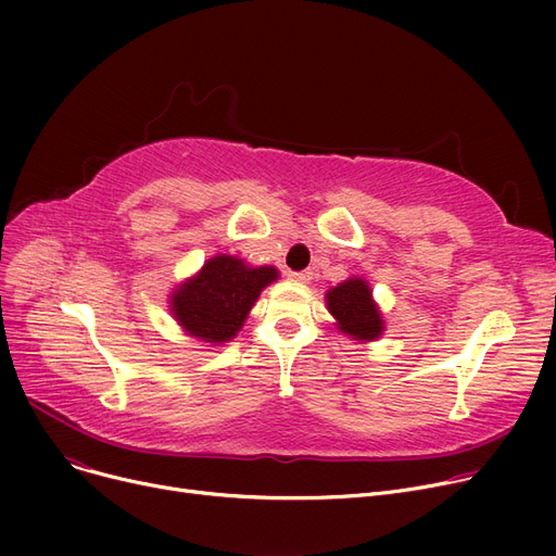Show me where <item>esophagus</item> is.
I'll return each mask as SVG.
<instances>
[{"label":"esophagus","mask_w":556,"mask_h":556,"mask_svg":"<svg viewBox=\"0 0 556 556\" xmlns=\"http://www.w3.org/2000/svg\"><path fill=\"white\" fill-rule=\"evenodd\" d=\"M288 277L293 279V281H302V283H306V281H311V279H313V273H311V270H300V273H290Z\"/></svg>","instance_id":"esophagus-1"}]
</instances>
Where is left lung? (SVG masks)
Returning a JSON list of instances; mask_svg holds the SVG:
<instances>
[{"label": "left lung", "mask_w": 556, "mask_h": 556, "mask_svg": "<svg viewBox=\"0 0 556 556\" xmlns=\"http://www.w3.org/2000/svg\"><path fill=\"white\" fill-rule=\"evenodd\" d=\"M331 315L338 319V329L356 340H376L383 331V319L378 313L371 290L363 279H349L327 293Z\"/></svg>", "instance_id": "1"}]
</instances>
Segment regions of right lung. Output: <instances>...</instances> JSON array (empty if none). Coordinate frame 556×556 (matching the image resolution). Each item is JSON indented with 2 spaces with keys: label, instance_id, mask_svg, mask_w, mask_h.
Instances as JSON below:
<instances>
[{
  "label": "right lung",
  "instance_id": "1",
  "mask_svg": "<svg viewBox=\"0 0 556 556\" xmlns=\"http://www.w3.org/2000/svg\"><path fill=\"white\" fill-rule=\"evenodd\" d=\"M275 279L277 270L270 266L248 268L241 258L220 254L175 290L170 311L191 336L227 342L243 327L261 290Z\"/></svg>",
  "mask_w": 556,
  "mask_h": 556
}]
</instances>
